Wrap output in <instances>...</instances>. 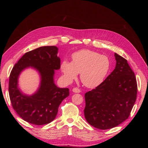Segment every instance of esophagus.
I'll use <instances>...</instances> for the list:
<instances>
[{
  "label": "esophagus",
  "instance_id": "1",
  "mask_svg": "<svg viewBox=\"0 0 148 148\" xmlns=\"http://www.w3.org/2000/svg\"><path fill=\"white\" fill-rule=\"evenodd\" d=\"M72 91L75 92V93H79V92H81V90H80V89L78 88H74L72 89Z\"/></svg>",
  "mask_w": 148,
  "mask_h": 148
}]
</instances>
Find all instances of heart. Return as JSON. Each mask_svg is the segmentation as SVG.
Masks as SVG:
<instances>
[{
    "label": "heart",
    "instance_id": "heart-1",
    "mask_svg": "<svg viewBox=\"0 0 148 148\" xmlns=\"http://www.w3.org/2000/svg\"><path fill=\"white\" fill-rule=\"evenodd\" d=\"M110 61L106 56L97 52L83 49L71 55V62H62L60 70L64 78L71 82L79 73L83 84L88 88H94L100 85L109 73Z\"/></svg>",
    "mask_w": 148,
    "mask_h": 148
}]
</instances>
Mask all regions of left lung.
Masks as SVG:
<instances>
[{
    "label": "left lung",
    "mask_w": 148,
    "mask_h": 148,
    "mask_svg": "<svg viewBox=\"0 0 148 148\" xmlns=\"http://www.w3.org/2000/svg\"><path fill=\"white\" fill-rule=\"evenodd\" d=\"M114 71L100 85L85 93L84 117L92 127L107 130L127 120L137 96L135 73L127 60L115 53Z\"/></svg>",
    "instance_id": "8db88e82"
}]
</instances>
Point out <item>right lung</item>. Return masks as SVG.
I'll use <instances>...</instances> for the list:
<instances>
[{"label": "right lung", "instance_id": "add662e5", "mask_svg": "<svg viewBox=\"0 0 148 148\" xmlns=\"http://www.w3.org/2000/svg\"><path fill=\"white\" fill-rule=\"evenodd\" d=\"M56 46H42L25 53L13 67L8 84L12 105L17 114L26 122L36 125H46L55 119L61 102L69 96V88H60L54 83L55 70L60 68ZM32 67L41 77L37 91L31 96L18 88L17 80L21 71Z\"/></svg>", "mask_w": 148, "mask_h": 148}]
</instances>
